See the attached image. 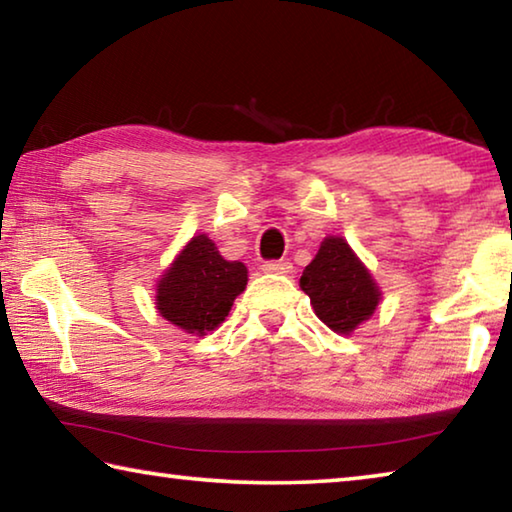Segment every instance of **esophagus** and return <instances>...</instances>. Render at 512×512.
<instances>
[{"mask_svg":"<svg viewBox=\"0 0 512 512\" xmlns=\"http://www.w3.org/2000/svg\"><path fill=\"white\" fill-rule=\"evenodd\" d=\"M291 264L289 262H266L264 266H262V271L264 273H275V275H289L291 273Z\"/></svg>","mask_w":512,"mask_h":512,"instance_id":"obj_1","label":"esophagus"}]
</instances>
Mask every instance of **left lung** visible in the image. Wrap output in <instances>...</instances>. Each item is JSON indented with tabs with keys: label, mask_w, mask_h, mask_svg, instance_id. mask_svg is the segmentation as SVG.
Segmentation results:
<instances>
[{
	"label": "left lung",
	"mask_w": 512,
	"mask_h": 512,
	"mask_svg": "<svg viewBox=\"0 0 512 512\" xmlns=\"http://www.w3.org/2000/svg\"><path fill=\"white\" fill-rule=\"evenodd\" d=\"M300 289L307 293L314 314L336 334L350 336L375 314L381 289L368 266L343 237L329 235L316 257L305 266Z\"/></svg>",
	"instance_id": "8db88e82"
}]
</instances>
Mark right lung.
Wrapping results in <instances>:
<instances>
[{"instance_id":"add662e5","label":"right lung","mask_w":512,"mask_h":512,"mask_svg":"<svg viewBox=\"0 0 512 512\" xmlns=\"http://www.w3.org/2000/svg\"><path fill=\"white\" fill-rule=\"evenodd\" d=\"M248 284V268L228 262L207 235H196L180 248L155 284L160 316L192 336L214 332L230 314Z\"/></svg>"}]
</instances>
